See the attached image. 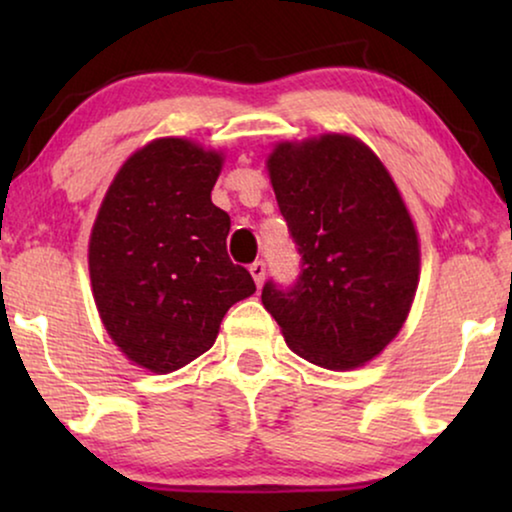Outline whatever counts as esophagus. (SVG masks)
Masks as SVG:
<instances>
[{"label":"esophagus","instance_id":"esophagus-1","mask_svg":"<svg viewBox=\"0 0 512 512\" xmlns=\"http://www.w3.org/2000/svg\"><path fill=\"white\" fill-rule=\"evenodd\" d=\"M249 272H251V277H254V282H256L258 289H261L263 282H265V263L263 261L251 263L249 265Z\"/></svg>","mask_w":512,"mask_h":512}]
</instances>
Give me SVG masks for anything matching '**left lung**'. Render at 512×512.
<instances>
[{"instance_id": "1", "label": "left lung", "mask_w": 512, "mask_h": 512, "mask_svg": "<svg viewBox=\"0 0 512 512\" xmlns=\"http://www.w3.org/2000/svg\"><path fill=\"white\" fill-rule=\"evenodd\" d=\"M303 275L261 300L300 359L366 366L396 338L419 284V235L396 181L359 137L282 139L265 160Z\"/></svg>"}]
</instances>
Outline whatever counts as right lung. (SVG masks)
I'll return each mask as SVG.
<instances>
[{
	"label": "right lung",
	"instance_id": "1",
	"mask_svg": "<svg viewBox=\"0 0 512 512\" xmlns=\"http://www.w3.org/2000/svg\"><path fill=\"white\" fill-rule=\"evenodd\" d=\"M223 151L158 137L118 167L88 240L104 331L132 366L167 375L214 345L256 284L228 258L230 216L212 202Z\"/></svg>",
	"mask_w": 512,
	"mask_h": 512
}]
</instances>
